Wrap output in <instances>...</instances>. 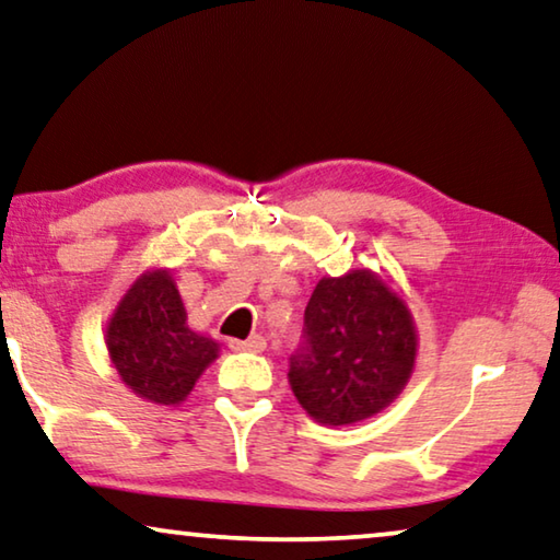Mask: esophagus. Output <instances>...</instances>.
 <instances>
[{"instance_id": "esophagus-1", "label": "esophagus", "mask_w": 560, "mask_h": 560, "mask_svg": "<svg viewBox=\"0 0 560 560\" xmlns=\"http://www.w3.org/2000/svg\"><path fill=\"white\" fill-rule=\"evenodd\" d=\"M232 351H249V353H262L267 348V338L265 336H253L247 340H230Z\"/></svg>"}]
</instances>
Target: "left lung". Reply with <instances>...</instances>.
I'll return each instance as SVG.
<instances>
[{"label": "left lung", "instance_id": "left-lung-1", "mask_svg": "<svg viewBox=\"0 0 560 560\" xmlns=\"http://www.w3.org/2000/svg\"><path fill=\"white\" fill-rule=\"evenodd\" d=\"M419 336L407 300L369 267L323 278L305 307V348L288 381L305 415L348 427L384 411L409 384Z\"/></svg>", "mask_w": 560, "mask_h": 560}]
</instances>
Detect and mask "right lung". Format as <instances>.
Returning <instances> with one entry per match:
<instances>
[{
    "label": "right lung",
    "instance_id": "obj_1",
    "mask_svg": "<svg viewBox=\"0 0 560 560\" xmlns=\"http://www.w3.org/2000/svg\"><path fill=\"white\" fill-rule=\"evenodd\" d=\"M113 369L131 392L159 407H176L220 355L214 338L189 328L168 267H151L118 300L105 326Z\"/></svg>",
    "mask_w": 560,
    "mask_h": 560
}]
</instances>
